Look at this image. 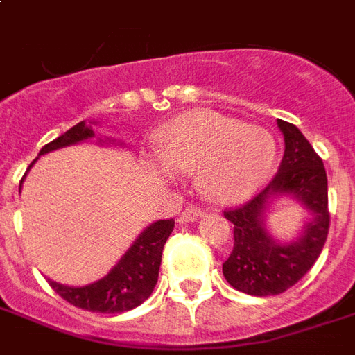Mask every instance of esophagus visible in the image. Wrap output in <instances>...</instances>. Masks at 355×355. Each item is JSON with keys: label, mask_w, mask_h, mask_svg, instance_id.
<instances>
[{"label": "esophagus", "mask_w": 355, "mask_h": 355, "mask_svg": "<svg viewBox=\"0 0 355 355\" xmlns=\"http://www.w3.org/2000/svg\"><path fill=\"white\" fill-rule=\"evenodd\" d=\"M205 216V211L200 210V208H197V206H188V208H184L182 214H180V217H178V221L180 223H193L197 221V219H200V217Z\"/></svg>", "instance_id": "34e87169"}]
</instances>
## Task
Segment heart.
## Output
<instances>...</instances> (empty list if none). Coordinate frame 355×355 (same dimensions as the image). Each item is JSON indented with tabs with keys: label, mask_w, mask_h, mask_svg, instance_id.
<instances>
[{
	"label": "heart",
	"mask_w": 355,
	"mask_h": 355,
	"mask_svg": "<svg viewBox=\"0 0 355 355\" xmlns=\"http://www.w3.org/2000/svg\"><path fill=\"white\" fill-rule=\"evenodd\" d=\"M156 155L171 171L199 169L200 189L211 199L239 202L269 177L276 145L263 128L216 112H189L164 128Z\"/></svg>",
	"instance_id": "obj_1"
}]
</instances>
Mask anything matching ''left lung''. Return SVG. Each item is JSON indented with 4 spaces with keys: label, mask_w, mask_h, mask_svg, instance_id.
I'll return each instance as SVG.
<instances>
[{
    "label": "left lung",
    "mask_w": 355,
    "mask_h": 355,
    "mask_svg": "<svg viewBox=\"0 0 355 355\" xmlns=\"http://www.w3.org/2000/svg\"><path fill=\"white\" fill-rule=\"evenodd\" d=\"M278 128L286 141L278 173L247 205L225 211L234 225V248L223 275L234 289L252 297H272L295 286L320 256L330 228L324 164L293 123L278 119ZM280 196L298 200L312 216L291 243L275 240L264 227L266 208Z\"/></svg>",
    "instance_id": "obj_1"
}]
</instances>
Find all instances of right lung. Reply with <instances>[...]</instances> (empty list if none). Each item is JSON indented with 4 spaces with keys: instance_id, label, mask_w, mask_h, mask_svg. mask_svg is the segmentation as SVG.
<instances>
[{
    "instance_id": "obj_1",
    "label": "right lung",
    "mask_w": 355,
    "mask_h": 355,
    "mask_svg": "<svg viewBox=\"0 0 355 355\" xmlns=\"http://www.w3.org/2000/svg\"><path fill=\"white\" fill-rule=\"evenodd\" d=\"M94 136H96L94 128L86 125V121H80L69 130H66L62 136L53 139L51 144L44 145L38 156L62 149V147H69V145H77L80 141L92 139ZM108 141H114V139H108ZM33 164L29 166V169L33 167ZM173 228H175L173 219H164V221H156L149 225L132 243V247L123 254L118 263L114 265V269L105 278L94 282V284L71 287L62 286V284L53 280L47 282L64 300H68L69 304H73L75 308L86 309V311L123 313L128 309L138 308L139 304L145 302L150 297V293L158 282L162 250H164L167 237L171 236Z\"/></svg>"
}]
</instances>
